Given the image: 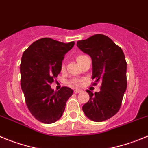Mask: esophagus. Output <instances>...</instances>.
I'll list each match as a JSON object with an SVG mask.
<instances>
[{
	"instance_id": "obj_1",
	"label": "esophagus",
	"mask_w": 148,
	"mask_h": 148,
	"mask_svg": "<svg viewBox=\"0 0 148 148\" xmlns=\"http://www.w3.org/2000/svg\"><path fill=\"white\" fill-rule=\"evenodd\" d=\"M74 92L75 93V94H77V93H80V92H82V90H81V89H75V90H74Z\"/></svg>"
}]
</instances>
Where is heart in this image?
Instances as JSON below:
<instances>
[{
    "label": "heart",
    "mask_w": 148,
    "mask_h": 148,
    "mask_svg": "<svg viewBox=\"0 0 148 148\" xmlns=\"http://www.w3.org/2000/svg\"><path fill=\"white\" fill-rule=\"evenodd\" d=\"M83 57H85V55H79L77 56V61L78 62L80 61V60L82 59ZM65 68H66V66H65V64L64 63H62V65H61V71H63L65 70ZM80 82H81V80L79 79H77V78H74V79H72L71 80L69 81V85L70 86H79L80 85Z\"/></svg>",
    "instance_id": "obj_1"
}]
</instances>
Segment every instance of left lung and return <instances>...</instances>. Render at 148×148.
<instances>
[{
	"label": "left lung",
	"instance_id": "obj_1",
	"mask_svg": "<svg viewBox=\"0 0 148 148\" xmlns=\"http://www.w3.org/2000/svg\"><path fill=\"white\" fill-rule=\"evenodd\" d=\"M77 46L92 60L93 85L102 84L99 92L94 94L86 90L90 99L82 106V110L90 120H107L119 111L127 88L125 54L119 46L104 34H94L77 41Z\"/></svg>",
	"mask_w": 148,
	"mask_h": 148
}]
</instances>
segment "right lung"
<instances>
[{"mask_svg": "<svg viewBox=\"0 0 148 148\" xmlns=\"http://www.w3.org/2000/svg\"><path fill=\"white\" fill-rule=\"evenodd\" d=\"M74 45V41L64 43L45 38L33 42L23 54L20 68L21 88L29 111L42 123L58 121L73 94L70 88L62 87L54 91L50 85L60 72L64 55Z\"/></svg>", "mask_w": 148, "mask_h": 148, "instance_id": "add662e5", "label": "right lung"}]
</instances>
